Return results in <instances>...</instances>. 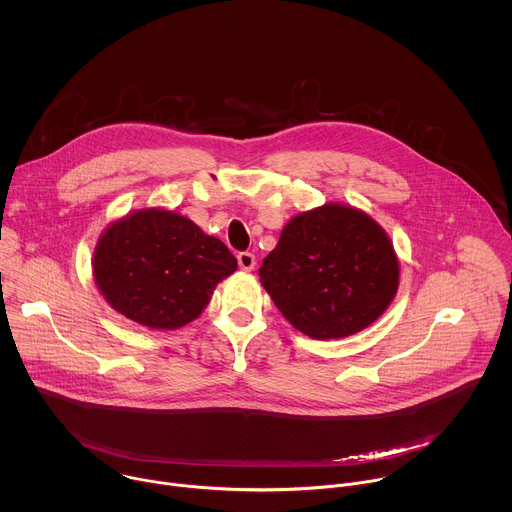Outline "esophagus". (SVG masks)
<instances>
[{
  "label": "esophagus",
  "instance_id": "34e87169",
  "mask_svg": "<svg viewBox=\"0 0 512 512\" xmlns=\"http://www.w3.org/2000/svg\"><path fill=\"white\" fill-rule=\"evenodd\" d=\"M236 258H238L240 270H244V272H252V270H254V266H256V256H254L252 252H240Z\"/></svg>",
  "mask_w": 512,
  "mask_h": 512
}]
</instances>
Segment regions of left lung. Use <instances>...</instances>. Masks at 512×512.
I'll list each match as a JSON object with an SVG mask.
<instances>
[{"label": "left lung", "mask_w": 512, "mask_h": 512, "mask_svg": "<svg viewBox=\"0 0 512 512\" xmlns=\"http://www.w3.org/2000/svg\"><path fill=\"white\" fill-rule=\"evenodd\" d=\"M398 278L388 234L363 211L335 203L293 217L260 266V282L282 315L319 341L376 321Z\"/></svg>", "instance_id": "obj_1"}]
</instances>
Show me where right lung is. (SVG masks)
Listing matches in <instances>:
<instances>
[{
    "label": "right lung",
    "instance_id": "obj_1",
    "mask_svg": "<svg viewBox=\"0 0 512 512\" xmlns=\"http://www.w3.org/2000/svg\"><path fill=\"white\" fill-rule=\"evenodd\" d=\"M92 266L98 290L118 313L151 329H177L201 315L238 264L193 220L144 209L106 228Z\"/></svg>",
    "mask_w": 512,
    "mask_h": 512
}]
</instances>
